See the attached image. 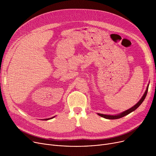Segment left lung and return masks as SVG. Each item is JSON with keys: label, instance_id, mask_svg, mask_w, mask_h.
I'll return each mask as SVG.
<instances>
[{"label": "left lung", "instance_id": "1", "mask_svg": "<svg viewBox=\"0 0 156 156\" xmlns=\"http://www.w3.org/2000/svg\"><path fill=\"white\" fill-rule=\"evenodd\" d=\"M149 85V84H148V85H147L146 90H145L144 95L141 98V99L134 106H133L132 108H131L130 109H128V110H126V111H125L124 112H121V113H120L119 114H116V115H107V114H99V113H97V114L99 116L102 117V118H104L105 119H119V118H121L122 117H124V116L128 115V114L131 113L132 112L134 111L135 109H136L139 107V106L141 105V104L144 102V99H145V97H146L147 92H148Z\"/></svg>", "mask_w": 156, "mask_h": 156}]
</instances>
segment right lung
<instances>
[{
    "instance_id": "right-lung-1",
    "label": "right lung",
    "mask_w": 156,
    "mask_h": 156,
    "mask_svg": "<svg viewBox=\"0 0 156 156\" xmlns=\"http://www.w3.org/2000/svg\"><path fill=\"white\" fill-rule=\"evenodd\" d=\"M55 116H54V117H52V118H47V119H44V120H48V119H52V118H54Z\"/></svg>"
}]
</instances>
